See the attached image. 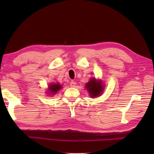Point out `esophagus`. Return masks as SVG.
I'll use <instances>...</instances> for the list:
<instances>
[{
    "label": "esophagus",
    "instance_id": "esophagus-1",
    "mask_svg": "<svg viewBox=\"0 0 154 154\" xmlns=\"http://www.w3.org/2000/svg\"><path fill=\"white\" fill-rule=\"evenodd\" d=\"M70 85H71V88H74L75 87V85H76V83L73 82V81H72V82L70 83Z\"/></svg>",
    "mask_w": 154,
    "mask_h": 154
}]
</instances>
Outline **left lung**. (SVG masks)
Listing matches in <instances>:
<instances>
[{
	"mask_svg": "<svg viewBox=\"0 0 154 154\" xmlns=\"http://www.w3.org/2000/svg\"><path fill=\"white\" fill-rule=\"evenodd\" d=\"M85 88L91 97L95 98L102 94L104 90V85L102 81L97 80L95 78H91L85 85Z\"/></svg>",
	"mask_w": 154,
	"mask_h": 154,
	"instance_id": "1",
	"label": "left lung"
}]
</instances>
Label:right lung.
Segmentation results:
<instances>
[{"instance_id":"add662e5","label":"right lung","mask_w":154,"mask_h":154,"mask_svg":"<svg viewBox=\"0 0 154 154\" xmlns=\"http://www.w3.org/2000/svg\"><path fill=\"white\" fill-rule=\"evenodd\" d=\"M62 88V85L60 84L59 83H50L49 85L48 88V92H47L48 93V94L49 95H54L55 94H56L58 91L60 90Z\"/></svg>"}]
</instances>
